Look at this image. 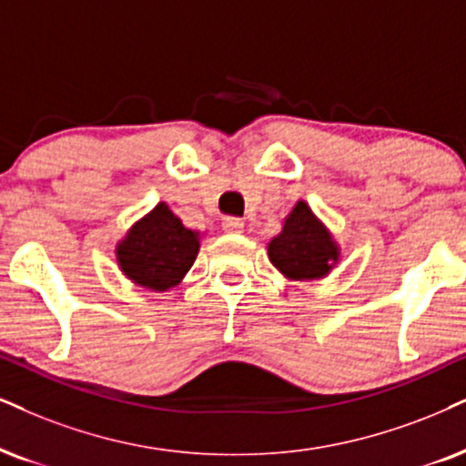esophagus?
Masks as SVG:
<instances>
[{"label": "esophagus", "instance_id": "esophagus-1", "mask_svg": "<svg viewBox=\"0 0 466 466\" xmlns=\"http://www.w3.org/2000/svg\"><path fill=\"white\" fill-rule=\"evenodd\" d=\"M222 227H224V231H228V233H242L244 220H242V218L228 216V218H224V220H222Z\"/></svg>", "mask_w": 466, "mask_h": 466}]
</instances>
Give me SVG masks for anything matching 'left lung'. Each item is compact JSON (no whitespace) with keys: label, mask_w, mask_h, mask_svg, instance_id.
Segmentation results:
<instances>
[{"label":"left lung","mask_w":466,"mask_h":466,"mask_svg":"<svg viewBox=\"0 0 466 466\" xmlns=\"http://www.w3.org/2000/svg\"><path fill=\"white\" fill-rule=\"evenodd\" d=\"M269 261L289 279H319L337 261V246L315 220L307 203H298L287 216L283 233L268 246Z\"/></svg>","instance_id":"8db88e82"}]
</instances>
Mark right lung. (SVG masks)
Masks as SVG:
<instances>
[{
    "instance_id": "right-lung-1",
    "label": "right lung",
    "mask_w": 466,
    "mask_h": 466,
    "mask_svg": "<svg viewBox=\"0 0 466 466\" xmlns=\"http://www.w3.org/2000/svg\"><path fill=\"white\" fill-rule=\"evenodd\" d=\"M116 252L120 268L134 283L145 289L166 291L192 268L198 239L168 207L159 203L131 228Z\"/></svg>"
}]
</instances>
